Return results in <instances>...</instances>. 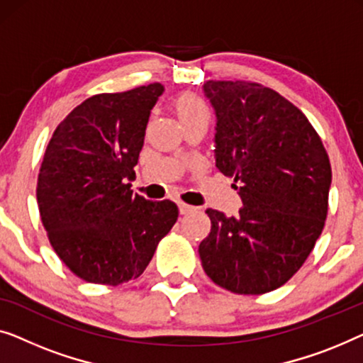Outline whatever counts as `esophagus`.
I'll return each mask as SVG.
<instances>
[{
    "label": "esophagus",
    "instance_id": "esophagus-1",
    "mask_svg": "<svg viewBox=\"0 0 363 363\" xmlns=\"http://www.w3.org/2000/svg\"><path fill=\"white\" fill-rule=\"evenodd\" d=\"M177 206H179L181 216H187V213H191V212L196 211V207L189 206V203H184V202H179V203H177Z\"/></svg>",
    "mask_w": 363,
    "mask_h": 363
}]
</instances>
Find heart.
<instances>
[{
    "mask_svg": "<svg viewBox=\"0 0 363 363\" xmlns=\"http://www.w3.org/2000/svg\"><path fill=\"white\" fill-rule=\"evenodd\" d=\"M172 111H174L182 128L189 125L207 126L208 121H211V108H208L207 101L201 95L191 94V91L176 96L174 101H172Z\"/></svg>",
    "mask_w": 363,
    "mask_h": 363,
    "instance_id": "b5f03b06",
    "label": "heart"
}]
</instances>
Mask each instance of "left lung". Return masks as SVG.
<instances>
[{"mask_svg": "<svg viewBox=\"0 0 363 363\" xmlns=\"http://www.w3.org/2000/svg\"><path fill=\"white\" fill-rule=\"evenodd\" d=\"M216 110V166L232 177L237 217L207 208L211 233L199 245L202 268L235 294H264L303 267L323 233L333 169L309 120L257 82L208 80Z\"/></svg>", "mask_w": 363, "mask_h": 363, "instance_id": "left-lung-1", "label": "left lung"}]
</instances>
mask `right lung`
<instances>
[{
  "label": "right lung",
  "instance_id": "1",
  "mask_svg": "<svg viewBox=\"0 0 363 363\" xmlns=\"http://www.w3.org/2000/svg\"><path fill=\"white\" fill-rule=\"evenodd\" d=\"M162 85L82 101L55 128L38 177V206L54 252L86 283L136 279L177 220L171 201L133 194L146 125Z\"/></svg>",
  "mask_w": 363,
  "mask_h": 363
}]
</instances>
